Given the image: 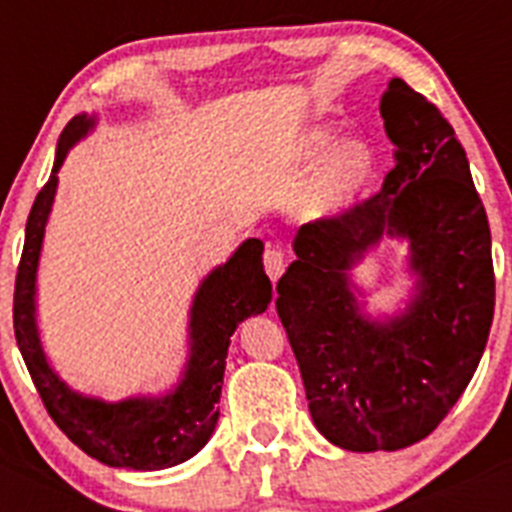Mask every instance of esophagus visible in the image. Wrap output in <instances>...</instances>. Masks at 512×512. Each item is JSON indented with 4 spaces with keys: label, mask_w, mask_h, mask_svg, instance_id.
Here are the masks:
<instances>
[{
    "label": "esophagus",
    "mask_w": 512,
    "mask_h": 512,
    "mask_svg": "<svg viewBox=\"0 0 512 512\" xmlns=\"http://www.w3.org/2000/svg\"><path fill=\"white\" fill-rule=\"evenodd\" d=\"M264 266L271 282H279V277H282L284 269H287V256H284L282 248H266Z\"/></svg>",
    "instance_id": "1"
}]
</instances>
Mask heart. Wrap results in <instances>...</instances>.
Masks as SVG:
<instances>
[{
    "mask_svg": "<svg viewBox=\"0 0 512 512\" xmlns=\"http://www.w3.org/2000/svg\"><path fill=\"white\" fill-rule=\"evenodd\" d=\"M323 160L305 197V212L310 217H333L354 205L374 174V153L361 138H343L338 130L323 125L312 128L300 143V161L315 166Z\"/></svg>",
    "mask_w": 512,
    "mask_h": 512,
    "instance_id": "obj_1",
    "label": "heart"
}]
</instances>
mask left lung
<instances>
[{"mask_svg":"<svg viewBox=\"0 0 512 512\" xmlns=\"http://www.w3.org/2000/svg\"><path fill=\"white\" fill-rule=\"evenodd\" d=\"M379 112L395 169L354 210L297 230L277 284L312 423L359 454L436 431L477 372L495 312L490 223L454 128L402 79ZM384 237L409 246L416 282L400 311L372 316L353 269Z\"/></svg>","mask_w":512,"mask_h":512,"instance_id":"obj_1","label":"left lung"}]
</instances>
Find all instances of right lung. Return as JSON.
I'll return each mask as SVG.
<instances>
[{
	"label": "right lung",
	"instance_id": "add662e5",
	"mask_svg": "<svg viewBox=\"0 0 512 512\" xmlns=\"http://www.w3.org/2000/svg\"><path fill=\"white\" fill-rule=\"evenodd\" d=\"M97 128V115L81 112L58 138L51 179L35 197L27 217L25 246L15 282V338L27 372L56 425L84 454L107 467L158 472L192 459L210 441L220 415L225 356L235 328L261 315L271 302V282L264 271V243L248 238L200 282L189 307V351L171 390L161 395H133L102 400L63 382L51 366L38 330V264L45 225L58 189V171L79 140Z\"/></svg>",
	"mask_w": 512,
	"mask_h": 512
}]
</instances>
